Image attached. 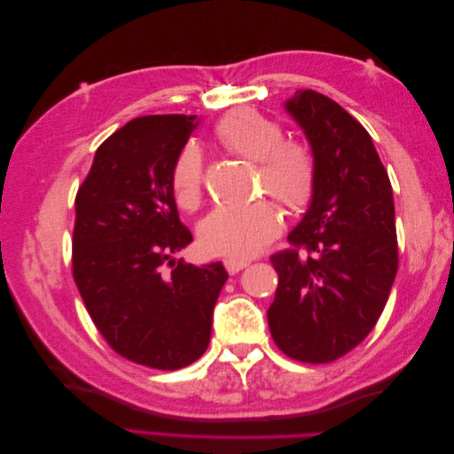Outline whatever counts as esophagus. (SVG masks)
Listing matches in <instances>:
<instances>
[{"mask_svg":"<svg viewBox=\"0 0 454 454\" xmlns=\"http://www.w3.org/2000/svg\"><path fill=\"white\" fill-rule=\"evenodd\" d=\"M223 265H225V269H227V272L229 274H237L239 270H242V269H246L250 265V261L248 259H235V257H229V259H225L223 261Z\"/></svg>","mask_w":454,"mask_h":454,"instance_id":"1","label":"esophagus"}]
</instances>
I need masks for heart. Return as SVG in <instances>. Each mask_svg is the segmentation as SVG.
Masks as SVG:
<instances>
[{"mask_svg": "<svg viewBox=\"0 0 454 454\" xmlns=\"http://www.w3.org/2000/svg\"><path fill=\"white\" fill-rule=\"evenodd\" d=\"M214 134L229 153L255 162L259 187L287 214L303 212L316 191V155L305 140L284 138L277 119L255 107H235L215 122ZM177 208L195 212L204 200V162L199 147L187 144L170 168ZM280 210L261 199L242 208H217L199 227L202 248L215 255L252 257L278 235Z\"/></svg>", "mask_w": 454, "mask_h": 454, "instance_id": "heart-1", "label": "heart"}]
</instances>
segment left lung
<instances>
[{
	"mask_svg": "<svg viewBox=\"0 0 454 454\" xmlns=\"http://www.w3.org/2000/svg\"><path fill=\"white\" fill-rule=\"evenodd\" d=\"M286 109L316 155V191L287 250L270 255L278 287L267 310L287 358L327 364L371 333L397 272L390 177L369 132L327 96L301 89Z\"/></svg>",
	"mask_w": 454,
	"mask_h": 454,
	"instance_id": "8db88e82",
	"label": "left lung"
}]
</instances>
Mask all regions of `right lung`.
<instances>
[{
	"label": "right lung",
	"instance_id": "obj_1",
	"mask_svg": "<svg viewBox=\"0 0 454 454\" xmlns=\"http://www.w3.org/2000/svg\"><path fill=\"white\" fill-rule=\"evenodd\" d=\"M197 115L132 119L96 149L75 195L72 270L96 329L119 356L174 371L208 348L222 263L174 261L193 240L170 189ZM171 270L168 271V269Z\"/></svg>",
	"mask_w": 454,
	"mask_h": 454
}]
</instances>
